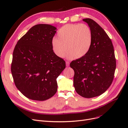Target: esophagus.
<instances>
[{"mask_svg":"<svg viewBox=\"0 0 128 128\" xmlns=\"http://www.w3.org/2000/svg\"><path fill=\"white\" fill-rule=\"evenodd\" d=\"M66 66H68V67L70 66V62L68 61H66Z\"/></svg>","mask_w":128,"mask_h":128,"instance_id":"obj_1","label":"esophagus"}]
</instances>
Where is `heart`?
I'll return each mask as SVG.
<instances>
[{
	"mask_svg": "<svg viewBox=\"0 0 128 128\" xmlns=\"http://www.w3.org/2000/svg\"><path fill=\"white\" fill-rule=\"evenodd\" d=\"M92 42L90 28L85 24H68L58 32V38L52 40L53 52L58 56L63 58L68 50V58H80L90 50Z\"/></svg>",
	"mask_w": 128,
	"mask_h": 128,
	"instance_id": "obj_1",
	"label": "heart"
}]
</instances>
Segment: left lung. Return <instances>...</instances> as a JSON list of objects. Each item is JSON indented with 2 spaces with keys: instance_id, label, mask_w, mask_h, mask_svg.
Instances as JSON below:
<instances>
[{
  "instance_id": "8db88e82",
  "label": "left lung",
  "mask_w": 128,
  "mask_h": 128,
  "mask_svg": "<svg viewBox=\"0 0 128 128\" xmlns=\"http://www.w3.org/2000/svg\"><path fill=\"white\" fill-rule=\"evenodd\" d=\"M82 20L88 24L92 34L90 50L85 56L73 60L74 86L78 94L85 98L102 95L112 84L116 68L113 44L102 28L93 20Z\"/></svg>"
}]
</instances>
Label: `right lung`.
I'll use <instances>...</instances> for the list:
<instances>
[{"instance_id": "right-lung-1", "label": "right lung", "mask_w": 128, "mask_h": 128, "mask_svg": "<svg viewBox=\"0 0 128 128\" xmlns=\"http://www.w3.org/2000/svg\"><path fill=\"white\" fill-rule=\"evenodd\" d=\"M56 32L53 26L36 24L15 46L11 70L16 86L29 99L46 100L57 92L56 78L66 65L52 49Z\"/></svg>"}]
</instances>
